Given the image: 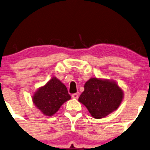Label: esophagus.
<instances>
[{"mask_svg": "<svg viewBox=\"0 0 150 150\" xmlns=\"http://www.w3.org/2000/svg\"><path fill=\"white\" fill-rule=\"evenodd\" d=\"M71 97L73 98V99H77L79 98V95H78V94H76V93H74V94H73V95H71Z\"/></svg>", "mask_w": 150, "mask_h": 150, "instance_id": "obj_1", "label": "esophagus"}]
</instances>
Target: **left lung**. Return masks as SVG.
Listing matches in <instances>:
<instances>
[{
  "label": "left lung",
  "mask_w": 150,
  "mask_h": 150,
  "mask_svg": "<svg viewBox=\"0 0 150 150\" xmlns=\"http://www.w3.org/2000/svg\"><path fill=\"white\" fill-rule=\"evenodd\" d=\"M123 97V90L115 81L91 78L85 83L79 101L86 107L92 117L100 119L117 110Z\"/></svg>",
  "instance_id": "obj_1"
}]
</instances>
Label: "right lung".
<instances>
[{"label":"right lung","mask_w":150,"mask_h":150,"mask_svg":"<svg viewBox=\"0 0 150 150\" xmlns=\"http://www.w3.org/2000/svg\"><path fill=\"white\" fill-rule=\"evenodd\" d=\"M33 101L37 108L46 116H52L60 106L71 99L66 86L61 81L53 77L39 88L33 94Z\"/></svg>","instance_id":"add662e5"}]
</instances>
